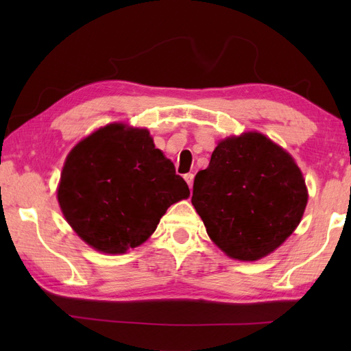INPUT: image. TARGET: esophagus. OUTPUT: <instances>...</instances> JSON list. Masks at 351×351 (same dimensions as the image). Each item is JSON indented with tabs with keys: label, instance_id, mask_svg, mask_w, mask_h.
Returning <instances> with one entry per match:
<instances>
[{
	"label": "esophagus",
	"instance_id": "34e87169",
	"mask_svg": "<svg viewBox=\"0 0 351 351\" xmlns=\"http://www.w3.org/2000/svg\"><path fill=\"white\" fill-rule=\"evenodd\" d=\"M184 180L187 181L189 187H190V190H191V189H193V181H195V175H193V173H187V175H184Z\"/></svg>",
	"mask_w": 351,
	"mask_h": 351
}]
</instances>
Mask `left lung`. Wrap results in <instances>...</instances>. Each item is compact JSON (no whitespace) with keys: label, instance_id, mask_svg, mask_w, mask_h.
<instances>
[{"label":"left lung","instance_id":"1","mask_svg":"<svg viewBox=\"0 0 351 351\" xmlns=\"http://www.w3.org/2000/svg\"><path fill=\"white\" fill-rule=\"evenodd\" d=\"M191 204L229 258L256 261L294 232L308 204L293 156L261 132L221 140L197 171Z\"/></svg>","mask_w":351,"mask_h":351}]
</instances>
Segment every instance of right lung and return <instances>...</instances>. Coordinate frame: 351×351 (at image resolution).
Masks as SVG:
<instances>
[{"instance_id": "right-lung-1", "label": "right lung", "mask_w": 351, "mask_h": 351, "mask_svg": "<svg viewBox=\"0 0 351 351\" xmlns=\"http://www.w3.org/2000/svg\"><path fill=\"white\" fill-rule=\"evenodd\" d=\"M190 196L145 128L110 123L81 140L62 170L66 221L93 249L121 255L154 234L167 208Z\"/></svg>"}]
</instances>
